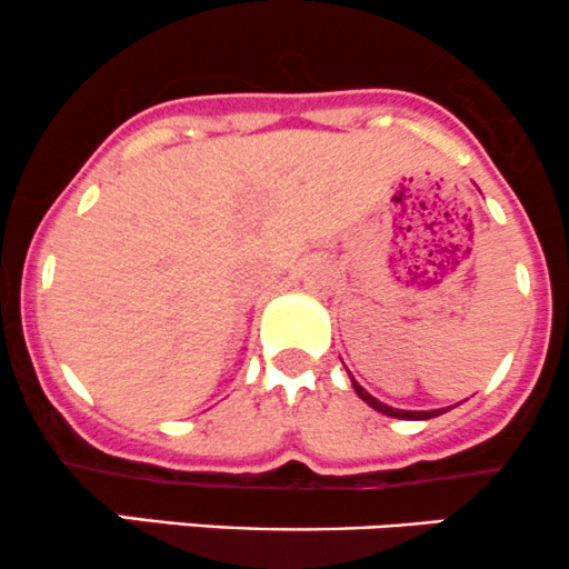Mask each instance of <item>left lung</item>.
Wrapping results in <instances>:
<instances>
[{
    "instance_id": "obj_1",
    "label": "left lung",
    "mask_w": 569,
    "mask_h": 569,
    "mask_svg": "<svg viewBox=\"0 0 569 569\" xmlns=\"http://www.w3.org/2000/svg\"><path fill=\"white\" fill-rule=\"evenodd\" d=\"M352 385H355V392L360 395V398L366 400L370 408H376V411L387 413V417H395V419H432V417H440V413L446 411V408H438V411H403V408H392V406L381 403V400H376L373 395H368L366 389L357 385V381H352Z\"/></svg>"
}]
</instances>
